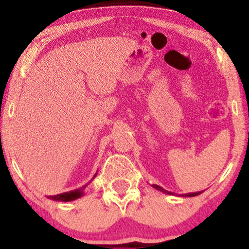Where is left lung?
Masks as SVG:
<instances>
[{"mask_svg": "<svg viewBox=\"0 0 249 249\" xmlns=\"http://www.w3.org/2000/svg\"><path fill=\"white\" fill-rule=\"evenodd\" d=\"M151 186H152L153 188H156V190H158V191H160V192H162V193H165V194H170V196H174V193L173 192H170V191H166L165 190V188H162L161 186H158V185H156V184H152L151 185ZM202 193V191L201 192H193V193H186V194H180L179 196H199V194H201Z\"/></svg>", "mask_w": 249, "mask_h": 249, "instance_id": "obj_1", "label": "left lung"}]
</instances>
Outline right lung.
Here are the masks:
<instances>
[{"label":"right lung","instance_id":"obj_1","mask_svg":"<svg viewBox=\"0 0 249 249\" xmlns=\"http://www.w3.org/2000/svg\"><path fill=\"white\" fill-rule=\"evenodd\" d=\"M96 176H97V173L95 174V176H93V178L91 179L90 181L88 182V184H85L84 186L77 188V190L69 191V192H64V193H61V194H57V196H48V198L55 200V201H64V202H67V201H73V200L79 199V198H81V196H84L85 188H87L88 185L90 184V182L92 181V180L96 178Z\"/></svg>","mask_w":249,"mask_h":249}]
</instances>
